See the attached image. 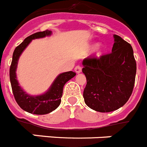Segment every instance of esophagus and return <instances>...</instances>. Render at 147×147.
<instances>
[{"label": "esophagus", "mask_w": 147, "mask_h": 147, "mask_svg": "<svg viewBox=\"0 0 147 147\" xmlns=\"http://www.w3.org/2000/svg\"><path fill=\"white\" fill-rule=\"evenodd\" d=\"M74 71H75V72L76 73V74H80V73H81L82 72L81 66H80V65L76 66V67H75V68H74Z\"/></svg>", "instance_id": "esophagus-1"}]
</instances>
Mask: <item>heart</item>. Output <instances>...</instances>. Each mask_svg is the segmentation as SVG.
Segmentation results:
<instances>
[{"instance_id": "1", "label": "heart", "mask_w": 147, "mask_h": 147, "mask_svg": "<svg viewBox=\"0 0 147 147\" xmlns=\"http://www.w3.org/2000/svg\"><path fill=\"white\" fill-rule=\"evenodd\" d=\"M102 52H103V47L101 45H98L96 50V54L97 57H100L102 54Z\"/></svg>"}]
</instances>
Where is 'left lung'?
<instances>
[{"label": "left lung", "instance_id": "8db88e82", "mask_svg": "<svg viewBox=\"0 0 147 147\" xmlns=\"http://www.w3.org/2000/svg\"><path fill=\"white\" fill-rule=\"evenodd\" d=\"M110 54L88 57L82 62L87 85L83 92L90 108L101 113L118 110L129 100L133 90L136 62L129 43L116 34Z\"/></svg>", "mask_w": 147, "mask_h": 147}]
</instances>
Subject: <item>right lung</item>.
<instances>
[{
    "label": "right lung",
    "instance_id": "add662e5",
    "mask_svg": "<svg viewBox=\"0 0 147 147\" xmlns=\"http://www.w3.org/2000/svg\"><path fill=\"white\" fill-rule=\"evenodd\" d=\"M51 34V31L45 30L44 32H37L30 35L23 40V42L17 46L13 53L12 61L9 69L11 89L18 105L23 110L29 113L45 115L56 110L61 103L63 87L68 80L76 76V73L73 71H67L60 74L56 78L48 91L39 96H30L19 85L16 76V69L20 56L32 40L50 36Z\"/></svg>",
    "mask_w": 147,
    "mask_h": 147
}]
</instances>
